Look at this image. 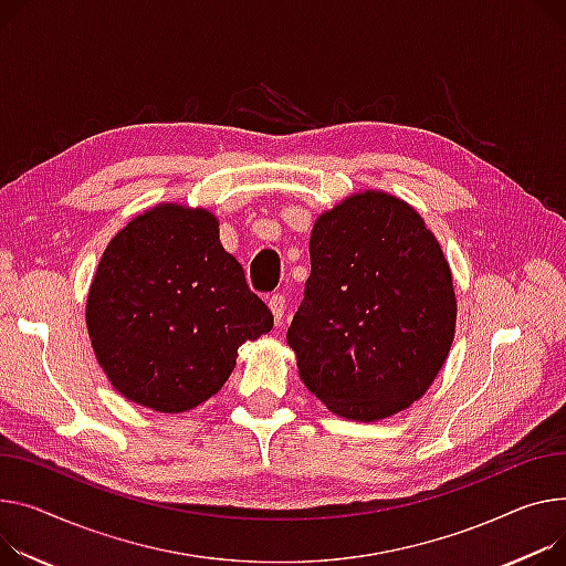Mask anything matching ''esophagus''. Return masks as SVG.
<instances>
[{
	"instance_id": "obj_1",
	"label": "esophagus",
	"mask_w": 566,
	"mask_h": 566,
	"mask_svg": "<svg viewBox=\"0 0 566 566\" xmlns=\"http://www.w3.org/2000/svg\"><path fill=\"white\" fill-rule=\"evenodd\" d=\"M269 307H271V312H273L275 323L282 325L284 312H286V295L280 293V291H277V293H271V295H269Z\"/></svg>"
}]
</instances>
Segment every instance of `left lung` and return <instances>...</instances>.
Returning a JSON list of instances; mask_svg holds the SVG:
<instances>
[{
	"label": "left lung",
	"instance_id": "obj_1",
	"mask_svg": "<svg viewBox=\"0 0 566 566\" xmlns=\"http://www.w3.org/2000/svg\"><path fill=\"white\" fill-rule=\"evenodd\" d=\"M286 342L305 387L338 417L378 421L419 400L455 334L443 252L405 202L357 193L323 213Z\"/></svg>",
	"mask_w": 566,
	"mask_h": 566
}]
</instances>
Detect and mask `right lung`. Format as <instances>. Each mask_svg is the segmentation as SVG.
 Wrapping results in <instances>:
<instances>
[{
	"label": "right lung",
	"instance_id": "obj_1",
	"mask_svg": "<svg viewBox=\"0 0 566 566\" xmlns=\"http://www.w3.org/2000/svg\"><path fill=\"white\" fill-rule=\"evenodd\" d=\"M86 323L111 385L170 413L228 382L239 346L271 332L273 314L220 245L209 211L161 205L104 250Z\"/></svg>",
	"mask_w": 566,
	"mask_h": 566
}]
</instances>
